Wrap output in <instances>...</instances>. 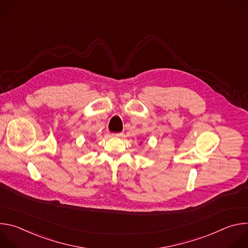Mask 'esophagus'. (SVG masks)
<instances>
[{"label":"esophagus","mask_w":248,"mask_h":248,"mask_svg":"<svg viewBox=\"0 0 248 248\" xmlns=\"http://www.w3.org/2000/svg\"><path fill=\"white\" fill-rule=\"evenodd\" d=\"M112 136H114V137H122V136H124V133H123V132H119V133H113V134H112Z\"/></svg>","instance_id":"esophagus-1"}]
</instances>
